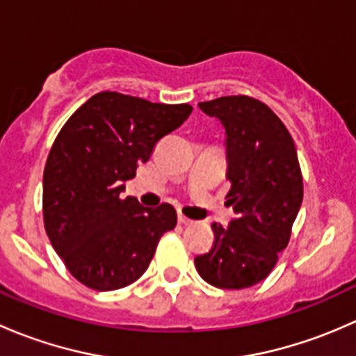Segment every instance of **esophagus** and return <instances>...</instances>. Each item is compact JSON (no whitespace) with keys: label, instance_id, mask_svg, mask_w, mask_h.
<instances>
[{"label":"esophagus","instance_id":"esophagus-1","mask_svg":"<svg viewBox=\"0 0 356 356\" xmlns=\"http://www.w3.org/2000/svg\"><path fill=\"white\" fill-rule=\"evenodd\" d=\"M179 224H182V225H189V224H193V220L191 218H188V217H184V215L182 213H179Z\"/></svg>","mask_w":356,"mask_h":356}]
</instances>
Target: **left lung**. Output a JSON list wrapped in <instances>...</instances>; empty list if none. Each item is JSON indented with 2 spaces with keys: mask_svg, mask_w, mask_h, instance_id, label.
Masks as SVG:
<instances>
[{
  "mask_svg": "<svg viewBox=\"0 0 356 356\" xmlns=\"http://www.w3.org/2000/svg\"><path fill=\"white\" fill-rule=\"evenodd\" d=\"M225 129L227 204L238 215L227 227L211 224L213 246L195 258L208 284L243 289L264 281L288 246L303 201V177L289 131L265 103L222 96L198 103Z\"/></svg>",
  "mask_w": 356,
  "mask_h": 356,
  "instance_id": "8db88e82",
  "label": "left lung"
}]
</instances>
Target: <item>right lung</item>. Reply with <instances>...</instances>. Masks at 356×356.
<instances>
[{
  "label": "right lung",
  "mask_w": 356,
  "mask_h": 356,
  "mask_svg": "<svg viewBox=\"0 0 356 356\" xmlns=\"http://www.w3.org/2000/svg\"><path fill=\"white\" fill-rule=\"evenodd\" d=\"M191 111L186 103L163 105L103 91L58 132L42 175V217L49 241L79 282L113 291L146 272L177 213L168 203L146 208L120 193L156 143Z\"/></svg>",
  "instance_id": "right-lung-1"
}]
</instances>
